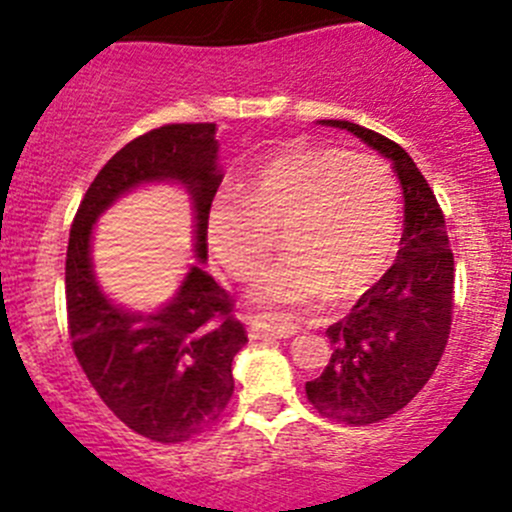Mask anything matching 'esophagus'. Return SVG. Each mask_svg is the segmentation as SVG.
Listing matches in <instances>:
<instances>
[{
  "label": "esophagus",
  "mask_w": 512,
  "mask_h": 512,
  "mask_svg": "<svg viewBox=\"0 0 512 512\" xmlns=\"http://www.w3.org/2000/svg\"><path fill=\"white\" fill-rule=\"evenodd\" d=\"M300 327L290 322L287 317L280 315H257L250 320V335L252 337H292Z\"/></svg>",
  "instance_id": "1"
}]
</instances>
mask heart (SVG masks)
Returning <instances> with one entry per match:
<instances>
[{"label":"heart","instance_id":"1","mask_svg":"<svg viewBox=\"0 0 512 512\" xmlns=\"http://www.w3.org/2000/svg\"><path fill=\"white\" fill-rule=\"evenodd\" d=\"M242 202H212L205 235L230 275H255L275 247L290 255L257 275L255 305H307L325 292H365L393 260L400 225L398 182L380 157L292 145L240 180Z\"/></svg>","mask_w":512,"mask_h":512}]
</instances>
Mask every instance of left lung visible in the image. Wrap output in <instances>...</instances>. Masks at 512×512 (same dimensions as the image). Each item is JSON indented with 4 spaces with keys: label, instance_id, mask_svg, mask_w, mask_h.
Returning a JSON list of instances; mask_svg holds the SVG:
<instances>
[{
    "label": "left lung",
    "instance_id": "8db88e82",
    "mask_svg": "<svg viewBox=\"0 0 512 512\" xmlns=\"http://www.w3.org/2000/svg\"><path fill=\"white\" fill-rule=\"evenodd\" d=\"M360 137L393 162L403 187L405 230L398 260L350 310L327 327L332 357L305 385L325 418L370 425L403 410L438 367L453 317V252L445 217L413 157L388 137L345 122L320 119Z\"/></svg>",
    "mask_w": 512,
    "mask_h": 512
}]
</instances>
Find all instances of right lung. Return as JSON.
Instances as JSON below:
<instances>
[{
	"label": "right lung",
	"mask_w": 512,
	"mask_h": 512,
	"mask_svg": "<svg viewBox=\"0 0 512 512\" xmlns=\"http://www.w3.org/2000/svg\"><path fill=\"white\" fill-rule=\"evenodd\" d=\"M215 130L212 122L165 124L124 145L94 177L69 230L64 287L74 355L104 405L155 443H185L220 420L235 390L232 360L247 342L230 295L202 270L207 212L222 182ZM157 181L191 195L198 262L172 301L142 313L103 295L91 232L119 196Z\"/></svg>",
	"instance_id": "obj_1"
}]
</instances>
